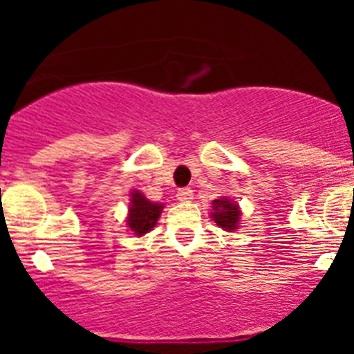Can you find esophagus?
I'll return each mask as SVG.
<instances>
[{"mask_svg": "<svg viewBox=\"0 0 354 354\" xmlns=\"http://www.w3.org/2000/svg\"><path fill=\"white\" fill-rule=\"evenodd\" d=\"M177 198H179L180 202H189V200H193V189H189V187H183V189L177 192Z\"/></svg>", "mask_w": 354, "mask_h": 354, "instance_id": "obj_1", "label": "esophagus"}]
</instances>
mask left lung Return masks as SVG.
Wrapping results in <instances>:
<instances>
[{
    "label": "left lung",
    "instance_id": "left-lung-1",
    "mask_svg": "<svg viewBox=\"0 0 354 354\" xmlns=\"http://www.w3.org/2000/svg\"><path fill=\"white\" fill-rule=\"evenodd\" d=\"M212 220L214 223L220 225L225 230H234L237 228V223H239V207L237 204H234L232 200L228 198H220L212 202Z\"/></svg>",
    "mask_w": 354,
    "mask_h": 354
}]
</instances>
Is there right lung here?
I'll return each instance as SVG.
<instances>
[{"instance_id": "1", "label": "right lung", "mask_w": 354, "mask_h": 354, "mask_svg": "<svg viewBox=\"0 0 354 354\" xmlns=\"http://www.w3.org/2000/svg\"><path fill=\"white\" fill-rule=\"evenodd\" d=\"M161 211V204H154V202L147 200L142 193L133 192L131 193V207L127 225H129V228L136 236H143V234H147L150 228L154 227Z\"/></svg>"}]
</instances>
